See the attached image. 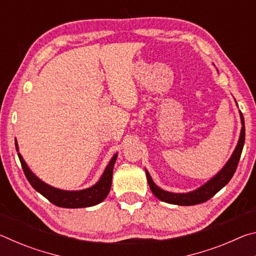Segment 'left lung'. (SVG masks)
Segmentation results:
<instances>
[{"instance_id":"8db88e82","label":"left lung","mask_w":256,"mask_h":256,"mask_svg":"<svg viewBox=\"0 0 256 256\" xmlns=\"http://www.w3.org/2000/svg\"><path fill=\"white\" fill-rule=\"evenodd\" d=\"M240 118H242V124L240 138V141H238L236 149L232 156V158L228 160L226 166H224L222 170L214 177V178L210 180L206 184L203 185L202 188L193 190V192L183 193V194L166 192V190L159 188L158 186L154 183L149 175V172L146 170V180H148L150 190H152V193L154 194L156 198H158L159 200L164 201L167 203H172V204L196 206L210 200V198L214 196L216 193H218L224 185H227L228 182L232 180V177L234 176V174H235V172L237 170L238 162H240V154L242 151V146H244V142H245V125H244L245 123H244V116H242V112H240Z\"/></svg>"}]
</instances>
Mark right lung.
Masks as SVG:
<instances>
[{
    "instance_id": "right-lung-1",
    "label": "right lung",
    "mask_w": 256,
    "mask_h": 256,
    "mask_svg": "<svg viewBox=\"0 0 256 256\" xmlns=\"http://www.w3.org/2000/svg\"><path fill=\"white\" fill-rule=\"evenodd\" d=\"M16 149L18 150L16 141ZM18 157L20 159L21 167H22L26 177H27L30 185H32L37 192H40L42 196H45L47 200L55 206L60 208H72V209H76V208H86L96 206L98 203L105 200L110 190L112 167H114L118 154H115L114 157L112 158L110 164H108V166L106 167L105 172H104L100 180H99L96 185L92 186V188L82 190H63L52 188V186L45 184L44 182H42L38 177L34 176L32 172H30L20 154H18Z\"/></svg>"
}]
</instances>
